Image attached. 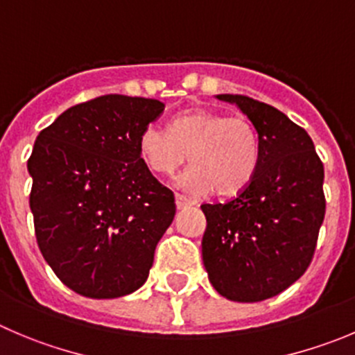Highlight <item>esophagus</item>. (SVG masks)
Segmentation results:
<instances>
[{"label":"esophagus","mask_w":355,"mask_h":355,"mask_svg":"<svg viewBox=\"0 0 355 355\" xmlns=\"http://www.w3.org/2000/svg\"><path fill=\"white\" fill-rule=\"evenodd\" d=\"M190 205H195V200L188 198L187 195L175 193V207H178V209H184V207H190Z\"/></svg>","instance_id":"esophagus-1"}]
</instances>
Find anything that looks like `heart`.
<instances>
[{
  "mask_svg": "<svg viewBox=\"0 0 355 355\" xmlns=\"http://www.w3.org/2000/svg\"><path fill=\"white\" fill-rule=\"evenodd\" d=\"M139 153L151 171L164 175L180 168L190 153L193 167L181 180L184 187L195 193L212 188L219 197H234L258 174L261 143L248 118L197 107L175 114L168 129L146 125Z\"/></svg>",
  "mask_w": 355,
  "mask_h": 355,
  "instance_id": "b5f03b06",
  "label": "heart"
}]
</instances>
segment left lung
Masks as SVG:
<instances>
[{
    "label": "left lung",
    "mask_w": 355,
    "mask_h": 355,
    "mask_svg": "<svg viewBox=\"0 0 355 355\" xmlns=\"http://www.w3.org/2000/svg\"><path fill=\"white\" fill-rule=\"evenodd\" d=\"M258 130L252 183L223 204H202V259L221 296L254 303L277 296L309 268L326 212L324 165L305 129L248 96L221 94Z\"/></svg>",
    "instance_id": "8db88e82"
}]
</instances>
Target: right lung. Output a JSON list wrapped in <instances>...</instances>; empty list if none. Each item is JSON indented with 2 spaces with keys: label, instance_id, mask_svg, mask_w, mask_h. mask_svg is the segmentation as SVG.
<instances>
[{
  "label": "right lung",
  "instance_id": "add662e5",
  "mask_svg": "<svg viewBox=\"0 0 355 355\" xmlns=\"http://www.w3.org/2000/svg\"><path fill=\"white\" fill-rule=\"evenodd\" d=\"M157 99L107 94L64 111L28 160L29 205L43 258L87 298H120L146 282L175 214L139 136L164 113Z\"/></svg>",
  "mask_w": 355,
  "mask_h": 355
}]
</instances>
